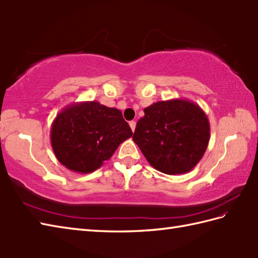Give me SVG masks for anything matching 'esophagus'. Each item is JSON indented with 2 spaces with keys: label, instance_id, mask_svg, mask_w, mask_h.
Listing matches in <instances>:
<instances>
[{
  "label": "esophagus",
  "instance_id": "esophagus-1",
  "mask_svg": "<svg viewBox=\"0 0 258 258\" xmlns=\"http://www.w3.org/2000/svg\"><path fill=\"white\" fill-rule=\"evenodd\" d=\"M129 124H130V128H131V130L135 131V129H136V121H130V122H129Z\"/></svg>",
  "mask_w": 258,
  "mask_h": 258
}]
</instances>
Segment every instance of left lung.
<instances>
[{"label": "left lung", "instance_id": "1", "mask_svg": "<svg viewBox=\"0 0 258 258\" xmlns=\"http://www.w3.org/2000/svg\"><path fill=\"white\" fill-rule=\"evenodd\" d=\"M133 139L151 167L174 175L191 171L210 141V122L196 102L170 99L145 108Z\"/></svg>", "mask_w": 258, "mask_h": 258}]
</instances>
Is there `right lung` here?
I'll return each instance as SVG.
<instances>
[{
  "mask_svg": "<svg viewBox=\"0 0 258 258\" xmlns=\"http://www.w3.org/2000/svg\"><path fill=\"white\" fill-rule=\"evenodd\" d=\"M131 136L121 111L98 101L68 105L50 127V144L57 160L68 170L84 174L99 169Z\"/></svg>",
  "mask_w": 258,
  "mask_h": 258,
  "instance_id": "1",
  "label": "right lung"
}]
</instances>
